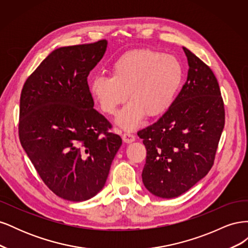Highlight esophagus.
Here are the masks:
<instances>
[{
  "mask_svg": "<svg viewBox=\"0 0 248 248\" xmlns=\"http://www.w3.org/2000/svg\"><path fill=\"white\" fill-rule=\"evenodd\" d=\"M122 139L125 142H127V144H130V142L134 141V140H136V137H134V134L131 132H124Z\"/></svg>",
  "mask_w": 248,
  "mask_h": 248,
  "instance_id": "obj_1",
  "label": "esophagus"
}]
</instances>
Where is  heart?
<instances>
[{"label":"heart","instance_id":"b5f03b06","mask_svg":"<svg viewBox=\"0 0 248 248\" xmlns=\"http://www.w3.org/2000/svg\"><path fill=\"white\" fill-rule=\"evenodd\" d=\"M183 74V66L176 57L153 49H134L116 60L111 77H94L90 92L108 115H115L129 96L131 101L119 114L117 124L132 130L146 115L159 117L170 108Z\"/></svg>","mask_w":248,"mask_h":248}]
</instances>
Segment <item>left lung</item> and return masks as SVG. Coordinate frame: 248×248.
Masks as SVG:
<instances>
[{
    "label": "left lung",
    "mask_w": 248,
    "mask_h": 248,
    "mask_svg": "<svg viewBox=\"0 0 248 248\" xmlns=\"http://www.w3.org/2000/svg\"><path fill=\"white\" fill-rule=\"evenodd\" d=\"M187 80L170 108L138 132L147 149L142 183L154 196H181L211 170L224 127V104L210 67L183 47Z\"/></svg>",
    "instance_id": "8db88e82"
}]
</instances>
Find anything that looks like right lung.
I'll use <instances>...</instances> for the list:
<instances>
[{"instance_id": "add662e5", "label": "right lung", "mask_w": 248, "mask_h": 248, "mask_svg": "<svg viewBox=\"0 0 248 248\" xmlns=\"http://www.w3.org/2000/svg\"><path fill=\"white\" fill-rule=\"evenodd\" d=\"M107 46L103 39L55 49L21 90L20 144L44 184L67 201H87L103 188L122 145L93 108L88 85Z\"/></svg>"}]
</instances>
